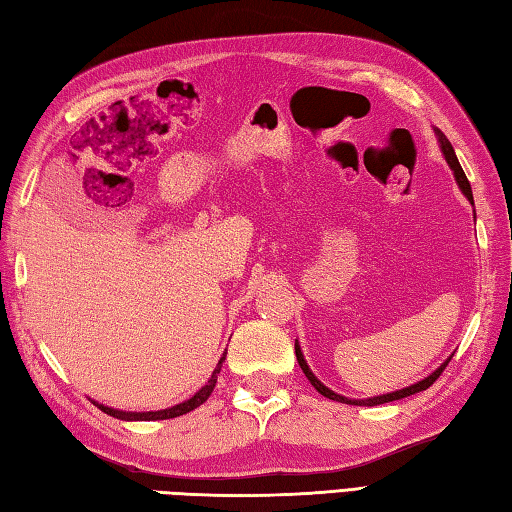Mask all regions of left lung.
I'll list each match as a JSON object with an SVG mask.
<instances>
[{"label": "left lung", "instance_id": "8db88e82", "mask_svg": "<svg viewBox=\"0 0 512 512\" xmlns=\"http://www.w3.org/2000/svg\"><path fill=\"white\" fill-rule=\"evenodd\" d=\"M436 135H438V142H440V151H442V155H445V160H447V164L451 166V170H453V177H456V181H458V186H460V190L464 192V197H467L471 203H473V192H471V184H469V179H467V175H464V170H462V166H460V162H458V157H456V151H453V146H451V142L447 140V135L442 133V131H438L436 129ZM295 357H298V363H300V368H302V372L306 374V379L311 381V385L313 388L320 392L322 396H326V399H331V401H339V403H346V405H366V407H372V405H381V403H390V401H399V399H405V396H412V394H416V392H423V390H427L431 383H434L440 374H442V370L447 368V363L451 361V357L442 363L440 368H436L434 372L429 374V377H425L423 381H418V383H414V385H410V388H403V390H396V392H390V394H381V396H372V399H359V401H355V399H346V396H342V394H337V392H333V390H328L326 385L315 377V374L311 372V368L306 366V361H304V355H302V350H300V344L295 342Z\"/></svg>", "mask_w": 512, "mask_h": 512}]
</instances>
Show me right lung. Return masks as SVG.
I'll use <instances>...</instances> for the list:
<instances>
[{"label":"right lung","instance_id":"obj_1","mask_svg":"<svg viewBox=\"0 0 512 512\" xmlns=\"http://www.w3.org/2000/svg\"><path fill=\"white\" fill-rule=\"evenodd\" d=\"M223 361H225V352H223V357L219 359L217 368H214V372H212V377L208 379V383L203 385V388H201L195 396H192V399H188V401H184V403H179V405L168 407V410H157V412H122V410H113V407H107V405H100V403H96V401H94V403L98 405V410H102V412L113 416V418H120V420H166V418L184 416V414H188V412H192V410H197L199 405H203V403L208 401V396L212 394L214 385H217V377H219V372H221Z\"/></svg>","mask_w":512,"mask_h":512}]
</instances>
